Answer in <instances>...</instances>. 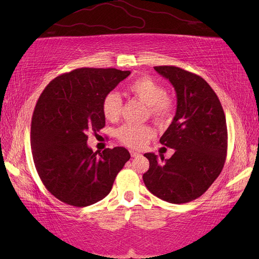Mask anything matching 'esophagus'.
<instances>
[{"label":"esophagus","mask_w":259,"mask_h":259,"mask_svg":"<svg viewBox=\"0 0 259 259\" xmlns=\"http://www.w3.org/2000/svg\"><path fill=\"white\" fill-rule=\"evenodd\" d=\"M130 152H131V156H132V158H135V156H138V155L140 154L139 152H136V151H133V150H131Z\"/></svg>","instance_id":"1"}]
</instances>
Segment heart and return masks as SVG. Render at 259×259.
Here are the masks:
<instances>
[{
	"mask_svg": "<svg viewBox=\"0 0 259 259\" xmlns=\"http://www.w3.org/2000/svg\"><path fill=\"white\" fill-rule=\"evenodd\" d=\"M131 95L142 101L148 109V115L159 125L167 123L174 114L175 103L173 98L166 94L164 86L152 79L144 75L127 86ZM122 110V99L115 92L106 94L101 100V112L109 121H115ZM154 135L153 130L149 125H138L126 123L116 131V136L120 142L131 148H143Z\"/></svg>",
	"mask_w": 259,
	"mask_h": 259,
	"instance_id": "obj_1",
	"label": "heart"
}]
</instances>
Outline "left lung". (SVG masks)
<instances>
[{
    "label": "left lung",
    "mask_w": 259,
    "mask_h": 259,
    "mask_svg": "<svg viewBox=\"0 0 259 259\" xmlns=\"http://www.w3.org/2000/svg\"><path fill=\"white\" fill-rule=\"evenodd\" d=\"M154 70L174 86L177 110L160 143L175 149L169 159L145 153L148 190L164 201L182 204L198 199L222 173L228 147L226 116L216 93L198 74L175 66Z\"/></svg>",
    "instance_id": "obj_1"
}]
</instances>
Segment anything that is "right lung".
Instances as JSON below:
<instances>
[{
  "label": "right lung",
  "instance_id": "obj_1",
  "mask_svg": "<svg viewBox=\"0 0 259 259\" xmlns=\"http://www.w3.org/2000/svg\"><path fill=\"white\" fill-rule=\"evenodd\" d=\"M131 74L114 68H80L44 89L31 121V150L38 176L55 198L84 207L111 191L131 154L123 147L93 152L88 134L105 127L101 100Z\"/></svg>",
  "mask_w": 259,
  "mask_h": 259
}]
</instances>
